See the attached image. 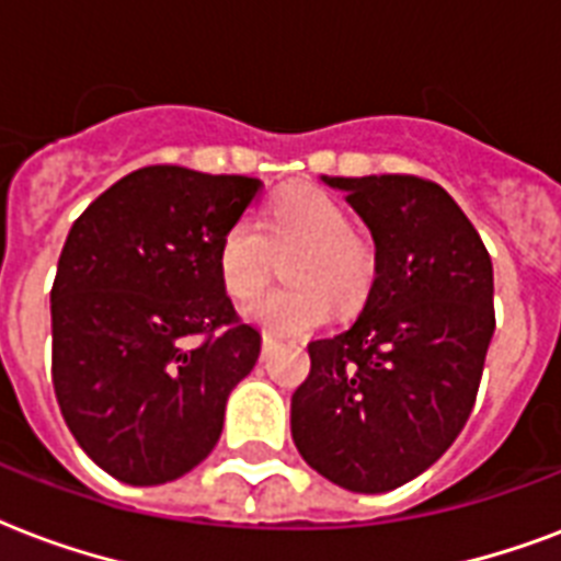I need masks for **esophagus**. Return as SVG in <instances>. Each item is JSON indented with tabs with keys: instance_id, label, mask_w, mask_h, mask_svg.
<instances>
[{
	"instance_id": "obj_1",
	"label": "esophagus",
	"mask_w": 561,
	"mask_h": 561,
	"mask_svg": "<svg viewBox=\"0 0 561 561\" xmlns=\"http://www.w3.org/2000/svg\"><path fill=\"white\" fill-rule=\"evenodd\" d=\"M272 345H275V342L268 340V336H263V348H260V354H263V359H266L268 354H272Z\"/></svg>"
}]
</instances>
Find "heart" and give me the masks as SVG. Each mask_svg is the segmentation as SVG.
<instances>
[{
	"label": "heart",
	"instance_id": "b5f03b06",
	"mask_svg": "<svg viewBox=\"0 0 561 561\" xmlns=\"http://www.w3.org/2000/svg\"><path fill=\"white\" fill-rule=\"evenodd\" d=\"M293 250L285 279L293 287L273 290L245 307L251 324L275 340H295L321 328L330 301L354 310L366 301L377 272L375 249L351 231V213L316 186L277 195L260 219H237L221 233L216 266L233 298H253L265 285L275 253Z\"/></svg>",
	"mask_w": 561,
	"mask_h": 561
}]
</instances>
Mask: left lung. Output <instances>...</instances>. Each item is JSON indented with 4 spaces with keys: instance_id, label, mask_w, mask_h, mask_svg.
Wrapping results in <instances>:
<instances>
[{
    "instance_id": "obj_1",
    "label": "left lung",
    "mask_w": 561,
    "mask_h": 561,
    "mask_svg": "<svg viewBox=\"0 0 561 561\" xmlns=\"http://www.w3.org/2000/svg\"><path fill=\"white\" fill-rule=\"evenodd\" d=\"M375 240L348 330L316 340L293 394L298 454L330 483L380 494L427 471L474 410L494 333L492 257L459 204L415 175L328 178Z\"/></svg>"
}]
</instances>
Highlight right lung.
<instances>
[{
  "label": "right lung",
  "instance_id": "right-lung-1",
  "mask_svg": "<svg viewBox=\"0 0 561 561\" xmlns=\"http://www.w3.org/2000/svg\"><path fill=\"white\" fill-rule=\"evenodd\" d=\"M263 184L142 167L69 228L51 284V386L95 466L128 485L193 471L260 357L216 266Z\"/></svg>",
  "mask_w": 561,
  "mask_h": 561
}]
</instances>
